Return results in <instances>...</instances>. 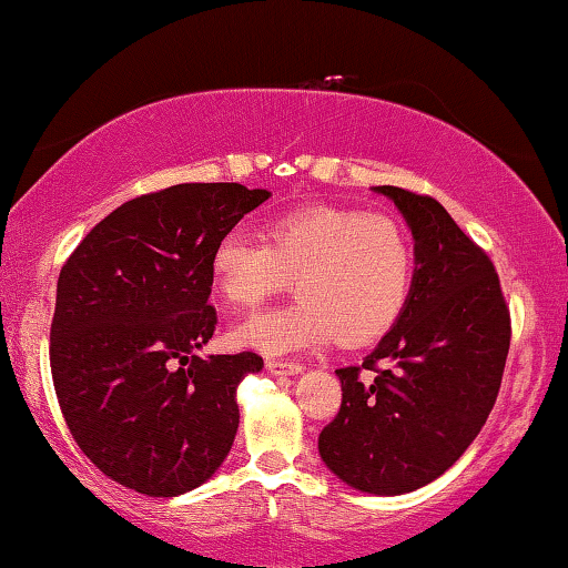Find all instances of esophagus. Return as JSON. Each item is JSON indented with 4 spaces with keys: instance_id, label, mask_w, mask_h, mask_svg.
Instances as JSON below:
<instances>
[{
    "instance_id": "obj_1",
    "label": "esophagus",
    "mask_w": 568,
    "mask_h": 568,
    "mask_svg": "<svg viewBox=\"0 0 568 568\" xmlns=\"http://www.w3.org/2000/svg\"><path fill=\"white\" fill-rule=\"evenodd\" d=\"M265 371L273 373V376H297V373H303V363L267 358L265 361Z\"/></svg>"
}]
</instances>
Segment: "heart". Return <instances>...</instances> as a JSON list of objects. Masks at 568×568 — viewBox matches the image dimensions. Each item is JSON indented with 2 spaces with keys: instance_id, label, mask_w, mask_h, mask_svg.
Returning <instances> with one entry per match:
<instances>
[{
  "instance_id": "b5f03b06",
  "label": "heart",
  "mask_w": 568,
  "mask_h": 568,
  "mask_svg": "<svg viewBox=\"0 0 568 568\" xmlns=\"http://www.w3.org/2000/svg\"><path fill=\"white\" fill-rule=\"evenodd\" d=\"M416 250L390 215L307 205L273 217L265 243L230 230L210 253V277L233 311H250L293 281L301 301L255 315L230 333L237 348L285 355L338 338L345 348L381 338L406 307Z\"/></svg>"
}]
</instances>
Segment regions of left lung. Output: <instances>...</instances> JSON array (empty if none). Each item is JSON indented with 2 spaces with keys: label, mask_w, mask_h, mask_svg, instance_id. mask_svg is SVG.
<instances>
[{
  "label": "left lung",
  "mask_w": 568,
  "mask_h": 568,
  "mask_svg": "<svg viewBox=\"0 0 568 568\" xmlns=\"http://www.w3.org/2000/svg\"><path fill=\"white\" fill-rule=\"evenodd\" d=\"M416 240L406 307L358 365L338 368L341 410L318 450L355 491L400 496L436 480L464 456L491 413L511 343V315L488 255L438 200L381 185ZM394 368L381 372L377 363Z\"/></svg>",
  "instance_id": "obj_1"
}]
</instances>
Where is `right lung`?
<instances>
[{"mask_svg":"<svg viewBox=\"0 0 568 568\" xmlns=\"http://www.w3.org/2000/svg\"><path fill=\"white\" fill-rule=\"evenodd\" d=\"M271 197L237 182H182L94 225L57 281L52 381L82 454L145 496H180L215 474L237 434V386L255 353L207 355L217 313L210 253Z\"/></svg>","mask_w":568,"mask_h":568,"instance_id":"add662e5","label":"right lung"}]
</instances>
